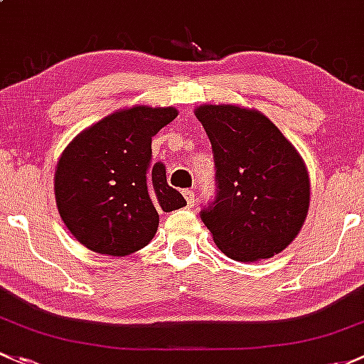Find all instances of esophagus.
<instances>
[{"mask_svg":"<svg viewBox=\"0 0 364 364\" xmlns=\"http://www.w3.org/2000/svg\"><path fill=\"white\" fill-rule=\"evenodd\" d=\"M182 194H183V198H186V201H187V205H189V207H193V205L196 203V194H194L193 191L186 189V191H182Z\"/></svg>","mask_w":364,"mask_h":364,"instance_id":"obj_1","label":"esophagus"}]
</instances>
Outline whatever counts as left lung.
Returning <instances> with one entry per match:
<instances>
[{
	"label": "left lung",
	"instance_id": "8db88e82",
	"mask_svg": "<svg viewBox=\"0 0 364 364\" xmlns=\"http://www.w3.org/2000/svg\"><path fill=\"white\" fill-rule=\"evenodd\" d=\"M194 115L215 157L219 193L201 212L213 242L240 263L277 256L309 215L310 175L301 154L254 108L200 105Z\"/></svg>",
	"mask_w": 364,
	"mask_h": 364
}]
</instances>
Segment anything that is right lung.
Instances as JSON below:
<instances>
[{
    "label": "right lung",
    "mask_w": 364,
    "mask_h": 364,
    "mask_svg": "<svg viewBox=\"0 0 364 364\" xmlns=\"http://www.w3.org/2000/svg\"><path fill=\"white\" fill-rule=\"evenodd\" d=\"M178 115L175 107L121 108L77 134L54 173L59 215L75 240L96 254L129 256L154 238L159 213L186 207L151 164L152 136Z\"/></svg>",
    "instance_id": "obj_1"
}]
</instances>
